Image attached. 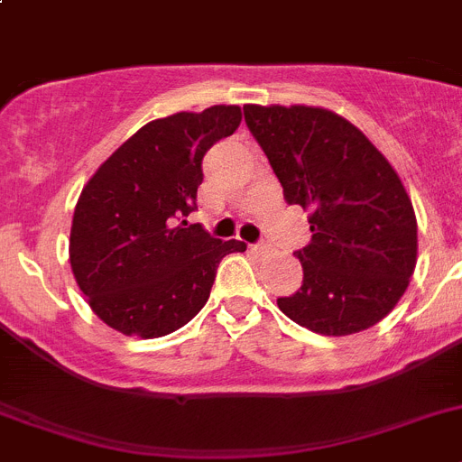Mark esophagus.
Returning a JSON list of instances; mask_svg holds the SVG:
<instances>
[{"mask_svg":"<svg viewBox=\"0 0 462 462\" xmlns=\"http://www.w3.org/2000/svg\"><path fill=\"white\" fill-rule=\"evenodd\" d=\"M251 253L262 255V253H267V246H264V244H255V246H251Z\"/></svg>","mask_w":462,"mask_h":462,"instance_id":"34e87169","label":"esophagus"}]
</instances>
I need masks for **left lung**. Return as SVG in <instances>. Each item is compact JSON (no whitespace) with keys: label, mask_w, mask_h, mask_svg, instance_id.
<instances>
[{"label":"left lung","mask_w":462,"mask_h":462,"mask_svg":"<svg viewBox=\"0 0 462 462\" xmlns=\"http://www.w3.org/2000/svg\"><path fill=\"white\" fill-rule=\"evenodd\" d=\"M290 205L309 209L303 285L278 309L322 336L368 329L417 267V216L393 165L345 117L315 106H244Z\"/></svg>","instance_id":"8db88e82"}]
</instances>
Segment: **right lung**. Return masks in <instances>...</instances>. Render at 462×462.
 I'll return each instance as SVG.
<instances>
[{
  "instance_id": "1",
  "label": "right lung",
  "mask_w": 462,
  "mask_h": 462,
  "mask_svg": "<svg viewBox=\"0 0 462 462\" xmlns=\"http://www.w3.org/2000/svg\"><path fill=\"white\" fill-rule=\"evenodd\" d=\"M239 106L144 124L91 174L78 198L69 257L89 309L124 336L161 338L207 303L216 269L244 241L181 221L195 209L202 156L239 128Z\"/></svg>"
}]
</instances>
